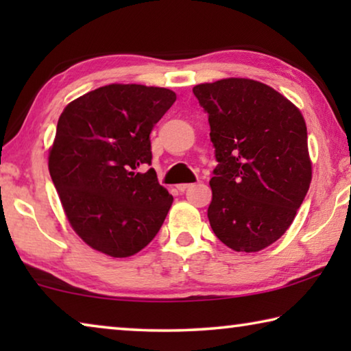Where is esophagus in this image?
<instances>
[{
    "instance_id": "1",
    "label": "esophagus",
    "mask_w": 351,
    "mask_h": 351,
    "mask_svg": "<svg viewBox=\"0 0 351 351\" xmlns=\"http://www.w3.org/2000/svg\"><path fill=\"white\" fill-rule=\"evenodd\" d=\"M192 186H193V184H180V186H178V190H180V192H186V190L190 189Z\"/></svg>"
}]
</instances>
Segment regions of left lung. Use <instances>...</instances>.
Returning a JSON list of instances; mask_svg holds the SVG:
<instances>
[{"label": "left lung", "mask_w": 351, "mask_h": 351, "mask_svg": "<svg viewBox=\"0 0 351 351\" xmlns=\"http://www.w3.org/2000/svg\"><path fill=\"white\" fill-rule=\"evenodd\" d=\"M209 114L218 165L207 209L213 234L257 252L287 232L311 182L304 116L265 83L223 79L193 86Z\"/></svg>", "instance_id": "obj_1"}]
</instances>
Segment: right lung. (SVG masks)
Returning <instances> with one entry per match:
<instances>
[{
	"label": "right lung",
	"instance_id": "right-lung-1",
	"mask_svg": "<svg viewBox=\"0 0 351 351\" xmlns=\"http://www.w3.org/2000/svg\"><path fill=\"white\" fill-rule=\"evenodd\" d=\"M176 94L112 83L63 110L49 150V173L75 234L114 258L144 249L161 229L173 197L158 182L150 133Z\"/></svg>",
	"mask_w": 351,
	"mask_h": 351
}]
</instances>
